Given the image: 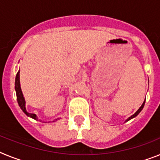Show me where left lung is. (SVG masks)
I'll list each match as a JSON object with an SVG mask.
<instances>
[{"label": "left lung", "mask_w": 160, "mask_h": 160, "mask_svg": "<svg viewBox=\"0 0 160 160\" xmlns=\"http://www.w3.org/2000/svg\"><path fill=\"white\" fill-rule=\"evenodd\" d=\"M145 101H146V100H144V102H142V106H141V107H139V109H138V111H137L135 113V114H133V115H131V117H129V118H128V119L126 120V122H128V121H129V120H130V119H131V118H135V117H136L137 115H138V114H139V113H140V111H142V108H143V107H144V104H145Z\"/></svg>", "instance_id": "obj_1"}]
</instances>
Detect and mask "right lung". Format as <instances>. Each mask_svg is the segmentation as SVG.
<instances>
[{"instance_id": "add662e5", "label": "right lung", "mask_w": 160, "mask_h": 160, "mask_svg": "<svg viewBox=\"0 0 160 160\" xmlns=\"http://www.w3.org/2000/svg\"><path fill=\"white\" fill-rule=\"evenodd\" d=\"M15 90H16L17 94V100H18V105L21 107L24 113H25L27 116L31 117L32 118L35 120H38V116L35 114H30V113L26 111V108H25V101L24 98L23 94H22V89H21V85H20V70L18 72L16 75V78H15ZM57 120V119H55Z\"/></svg>"}]
</instances>
